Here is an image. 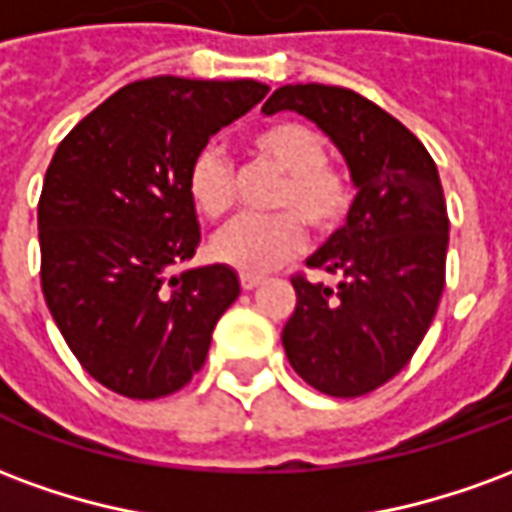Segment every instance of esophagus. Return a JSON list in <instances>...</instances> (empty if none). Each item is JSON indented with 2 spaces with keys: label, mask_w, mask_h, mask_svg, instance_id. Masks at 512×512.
<instances>
[{
  "label": "esophagus",
  "mask_w": 512,
  "mask_h": 512,
  "mask_svg": "<svg viewBox=\"0 0 512 512\" xmlns=\"http://www.w3.org/2000/svg\"><path fill=\"white\" fill-rule=\"evenodd\" d=\"M260 282H263V277H255V274H241V288L244 290H255Z\"/></svg>",
  "instance_id": "34e87169"
}]
</instances>
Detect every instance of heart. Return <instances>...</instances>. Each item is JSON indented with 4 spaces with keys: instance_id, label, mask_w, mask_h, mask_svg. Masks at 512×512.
<instances>
[{
    "instance_id": "1",
    "label": "heart",
    "mask_w": 512,
    "mask_h": 512,
    "mask_svg": "<svg viewBox=\"0 0 512 512\" xmlns=\"http://www.w3.org/2000/svg\"><path fill=\"white\" fill-rule=\"evenodd\" d=\"M257 161L285 172L271 205L279 213L244 216L213 238L211 252L241 274H266L304 246V222L318 235L334 233L354 208V180L326 161V139L299 120H279L249 139ZM191 205L208 222H222L235 208L238 178L230 158L216 147L200 150L186 178Z\"/></svg>"
}]
</instances>
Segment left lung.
I'll return each mask as SVG.
<instances>
[{"label":"left lung","mask_w":512,"mask_h":512,"mask_svg":"<svg viewBox=\"0 0 512 512\" xmlns=\"http://www.w3.org/2000/svg\"><path fill=\"white\" fill-rule=\"evenodd\" d=\"M282 109L332 136L359 189L345 227L307 260L340 282L290 277L296 310L282 345L323 395H367L411 362L439 310L450 244L439 169L400 120L354 90L285 84L263 112Z\"/></svg>","instance_id":"obj_1"}]
</instances>
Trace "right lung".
I'll use <instances>...</instances> for the list:
<instances>
[{"label": "right lung", "mask_w": 512, "mask_h": 512, "mask_svg": "<svg viewBox=\"0 0 512 512\" xmlns=\"http://www.w3.org/2000/svg\"><path fill=\"white\" fill-rule=\"evenodd\" d=\"M252 79L126 84L51 158L38 202L40 288L65 343L117 395L156 400L205 365L233 268L175 271L200 246L186 178L224 126L266 98Z\"/></svg>", "instance_id": "obj_1"}]
</instances>
